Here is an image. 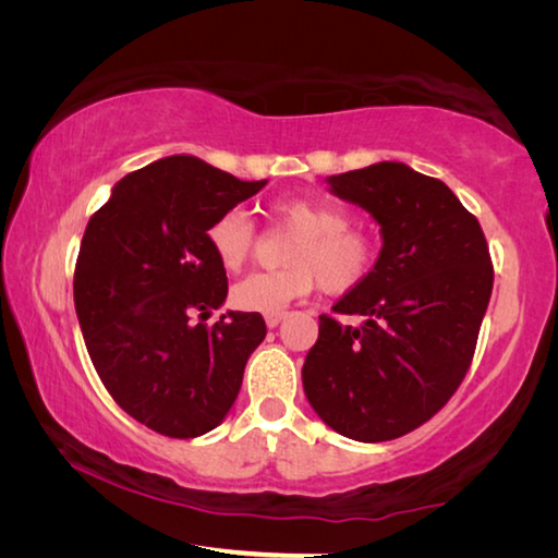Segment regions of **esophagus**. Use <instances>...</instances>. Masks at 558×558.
Segmentation results:
<instances>
[{"mask_svg": "<svg viewBox=\"0 0 558 558\" xmlns=\"http://www.w3.org/2000/svg\"><path fill=\"white\" fill-rule=\"evenodd\" d=\"M282 319H286V313H270V315H266V325L272 329V327H278Z\"/></svg>", "mask_w": 558, "mask_h": 558, "instance_id": "34e87169", "label": "esophagus"}]
</instances>
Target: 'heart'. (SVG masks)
<instances>
[{
	"mask_svg": "<svg viewBox=\"0 0 558 558\" xmlns=\"http://www.w3.org/2000/svg\"><path fill=\"white\" fill-rule=\"evenodd\" d=\"M270 214L298 233L278 272H253L231 290L233 307L243 313H282L292 302L319 288L344 295L369 278L376 243L364 231L349 229V214L335 204L292 196L272 204ZM209 243L226 270H241L253 248V229L241 211H226L209 226Z\"/></svg>",
	"mask_w": 558,
	"mask_h": 558,
	"instance_id": "heart-1",
	"label": "heart"
}]
</instances>
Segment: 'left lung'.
I'll list each match as a JSON object with an SVG mask.
<instances>
[{
	"mask_svg": "<svg viewBox=\"0 0 558 558\" xmlns=\"http://www.w3.org/2000/svg\"><path fill=\"white\" fill-rule=\"evenodd\" d=\"M327 184L379 223L381 251L369 278L332 305L364 323L319 317L302 386L339 436L393 440L433 418L465 379L493 295V260L477 219L440 179L376 162Z\"/></svg>",
	"mask_w": 558,
	"mask_h": 558,
	"instance_id": "obj_1",
	"label": "left lung"
}]
</instances>
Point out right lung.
<instances>
[{
  "label": "right lung",
  "mask_w": 558,
  "mask_h": 558,
  "mask_svg": "<svg viewBox=\"0 0 558 558\" xmlns=\"http://www.w3.org/2000/svg\"><path fill=\"white\" fill-rule=\"evenodd\" d=\"M266 184L172 155L122 177L83 233L73 300L90 362L120 409L162 436L219 426L266 339L258 313L189 319L229 295L209 226Z\"/></svg>",
  "instance_id": "obj_1"
}]
</instances>
